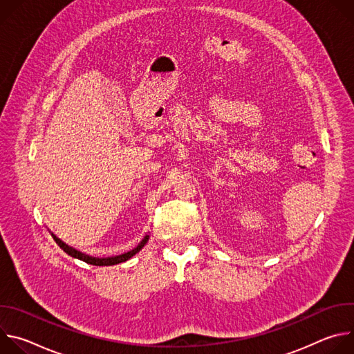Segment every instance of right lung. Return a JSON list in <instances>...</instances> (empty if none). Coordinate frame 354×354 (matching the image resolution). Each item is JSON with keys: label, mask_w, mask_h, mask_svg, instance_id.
Returning a JSON list of instances; mask_svg holds the SVG:
<instances>
[{"label": "right lung", "mask_w": 354, "mask_h": 354, "mask_svg": "<svg viewBox=\"0 0 354 354\" xmlns=\"http://www.w3.org/2000/svg\"><path fill=\"white\" fill-rule=\"evenodd\" d=\"M52 236L55 238L56 243L66 252V254H68L70 257H73V258H75V259H80V261H82V262H86V263H89V265H95V266H112V265H118V263H122V262L129 261V259L133 258L136 254H138V252L142 249V246L147 243V241H148V238H149V235L145 234L144 238L141 239V242H140L136 248H133L131 250L126 252V254L116 255V257H108V258H96V257L86 255V254H84V252H81V250H78V249H75V248L67 245V243L63 242L60 238H57L53 232H52Z\"/></svg>", "instance_id": "1"}]
</instances>
